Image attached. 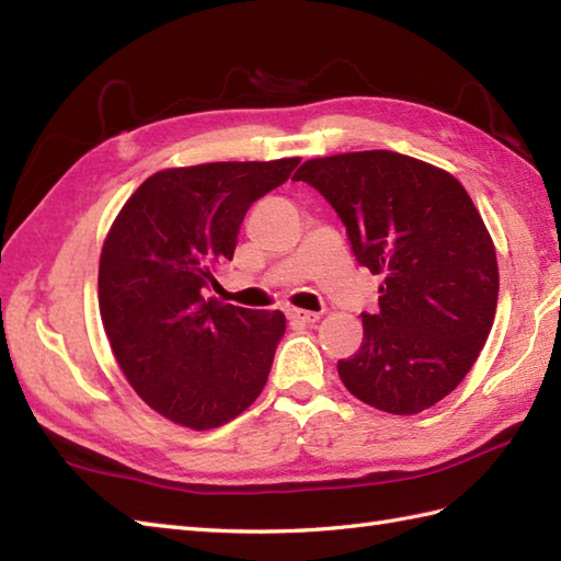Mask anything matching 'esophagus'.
I'll return each instance as SVG.
<instances>
[{
  "label": "esophagus",
  "mask_w": 561,
  "mask_h": 561,
  "mask_svg": "<svg viewBox=\"0 0 561 561\" xmlns=\"http://www.w3.org/2000/svg\"><path fill=\"white\" fill-rule=\"evenodd\" d=\"M287 318L294 320V323H304V325H311L316 320H320V313L316 311H306V308H289Z\"/></svg>",
  "instance_id": "esophagus-1"
}]
</instances>
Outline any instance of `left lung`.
<instances>
[{"mask_svg":"<svg viewBox=\"0 0 561 561\" xmlns=\"http://www.w3.org/2000/svg\"><path fill=\"white\" fill-rule=\"evenodd\" d=\"M323 195L362 267L383 277L364 342L337 362L354 398L416 414L460 386L484 347L499 299L490 233L450 173L398 151L311 159L294 173Z\"/></svg>","mask_w":561,"mask_h":561,"instance_id":"1","label":"left lung"}]
</instances>
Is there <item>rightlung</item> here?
Listing matches in <instances>:
<instances>
[{
    "instance_id": "right-lung-1",
    "label": "right lung",
    "mask_w": 561,
    "mask_h": 561,
    "mask_svg": "<svg viewBox=\"0 0 561 561\" xmlns=\"http://www.w3.org/2000/svg\"><path fill=\"white\" fill-rule=\"evenodd\" d=\"M299 161L153 173L117 214L99 265L101 318L129 386L165 420L205 432L265 388L287 320L205 294L214 270L233 260L250 205Z\"/></svg>"
}]
</instances>
